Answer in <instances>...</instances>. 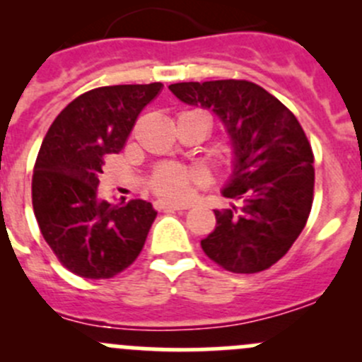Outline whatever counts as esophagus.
I'll return each mask as SVG.
<instances>
[{"label": "esophagus", "mask_w": 362, "mask_h": 362, "mask_svg": "<svg viewBox=\"0 0 362 362\" xmlns=\"http://www.w3.org/2000/svg\"><path fill=\"white\" fill-rule=\"evenodd\" d=\"M156 208H158V210H184V206H182V204L164 202V199L156 202Z\"/></svg>", "instance_id": "1"}]
</instances>
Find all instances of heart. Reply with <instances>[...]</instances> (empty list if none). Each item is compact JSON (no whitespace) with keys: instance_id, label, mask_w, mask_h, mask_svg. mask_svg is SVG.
<instances>
[{"instance_id":"1","label":"heart","mask_w":362,"mask_h":362,"mask_svg":"<svg viewBox=\"0 0 362 362\" xmlns=\"http://www.w3.org/2000/svg\"><path fill=\"white\" fill-rule=\"evenodd\" d=\"M154 191L168 199L187 198L191 177L180 168H163L154 178Z\"/></svg>"}]
</instances>
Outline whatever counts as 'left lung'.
I'll return each mask as SVG.
<instances>
[{
	"label": "left lung",
	"instance_id": "obj_1",
	"mask_svg": "<svg viewBox=\"0 0 362 362\" xmlns=\"http://www.w3.org/2000/svg\"><path fill=\"white\" fill-rule=\"evenodd\" d=\"M185 105L217 115L233 147V170L222 196L242 202L215 210L204 254L233 273H257L293 247L313 202V154L289 108L247 80L171 83Z\"/></svg>",
	"mask_w": 362,
	"mask_h": 362
}]
</instances>
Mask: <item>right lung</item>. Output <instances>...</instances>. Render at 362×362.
Returning <instances> with one entry per match:
<instances>
[{
	"instance_id": "1",
	"label": "right lung",
	"mask_w": 362,
	"mask_h": 362,
	"mask_svg": "<svg viewBox=\"0 0 362 362\" xmlns=\"http://www.w3.org/2000/svg\"><path fill=\"white\" fill-rule=\"evenodd\" d=\"M163 83L98 87L64 108L36 158L33 208L40 231L64 268L83 279H112L133 264L158 211L133 199L98 198L103 159L119 154L140 112Z\"/></svg>"
}]
</instances>
